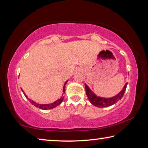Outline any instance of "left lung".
<instances>
[{"mask_svg":"<svg viewBox=\"0 0 148 148\" xmlns=\"http://www.w3.org/2000/svg\"><path fill=\"white\" fill-rule=\"evenodd\" d=\"M127 86V83L125 85L123 89H122V91L120 92L119 94H117L116 96L112 97V98L109 99H104L101 98V97H97L95 94L92 93V91L89 89L88 86H87L86 84H85V88H86L87 96L88 97L89 101L91 102V103L97 107L104 108L111 106V105L116 103V102L119 101V100H121L125 93V90H126Z\"/></svg>","mask_w":148,"mask_h":148,"instance_id":"1","label":"left lung"}]
</instances>
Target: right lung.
<instances>
[{
  "label": "right lung",
  "instance_id": "add662e5",
  "mask_svg": "<svg viewBox=\"0 0 148 148\" xmlns=\"http://www.w3.org/2000/svg\"><path fill=\"white\" fill-rule=\"evenodd\" d=\"M68 81H66V82L64 83V87H63V93H62V95H63L65 93V85L66 84V82ZM25 97L27 98V99L29 100V101L31 102V103L32 104H33L34 106H36L39 108L42 109V110H47V109H51V108H53L56 107L57 106H59V105L61 103L62 100H63V97H62L61 99H60L59 100H57L56 102H54L53 103H51V104H36V102H34V101H31V100H30L28 97H27V95H25Z\"/></svg>",
  "mask_w": 148,
  "mask_h": 148
}]
</instances>
